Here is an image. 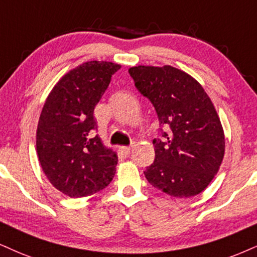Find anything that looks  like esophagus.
<instances>
[{"mask_svg": "<svg viewBox=\"0 0 257 257\" xmlns=\"http://www.w3.org/2000/svg\"><path fill=\"white\" fill-rule=\"evenodd\" d=\"M120 151H121L123 155H130V153H131V148H130V147H121V148H120Z\"/></svg>", "mask_w": 257, "mask_h": 257, "instance_id": "obj_1", "label": "esophagus"}]
</instances>
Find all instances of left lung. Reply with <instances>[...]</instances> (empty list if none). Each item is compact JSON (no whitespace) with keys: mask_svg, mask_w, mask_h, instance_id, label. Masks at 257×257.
<instances>
[{"mask_svg":"<svg viewBox=\"0 0 257 257\" xmlns=\"http://www.w3.org/2000/svg\"><path fill=\"white\" fill-rule=\"evenodd\" d=\"M139 93L156 109L161 137L155 138V161L144 175L168 195L191 198L210 185L219 170L225 138L217 110L204 88L170 65L128 69Z\"/></svg>","mask_w":257,"mask_h":257,"instance_id":"left-lung-1","label":"left lung"}]
</instances>
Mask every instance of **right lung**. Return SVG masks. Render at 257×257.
<instances>
[{
    "instance_id": "right-lung-1",
    "label": "right lung",
    "mask_w": 257,
    "mask_h": 257,
    "mask_svg": "<svg viewBox=\"0 0 257 257\" xmlns=\"http://www.w3.org/2000/svg\"><path fill=\"white\" fill-rule=\"evenodd\" d=\"M119 69L110 62L78 65L53 87L41 110L37 128L40 166L52 186L70 198L97 193L115 174L118 156L95 135L94 108Z\"/></svg>"
}]
</instances>
